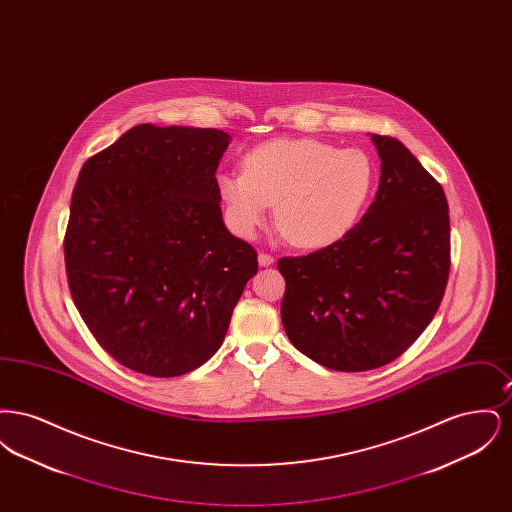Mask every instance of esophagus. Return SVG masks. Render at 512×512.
<instances>
[{"mask_svg":"<svg viewBox=\"0 0 512 512\" xmlns=\"http://www.w3.org/2000/svg\"><path fill=\"white\" fill-rule=\"evenodd\" d=\"M272 263H274V257H272V255H268L265 251L259 253V265H261V267H268V265H272Z\"/></svg>","mask_w":512,"mask_h":512,"instance_id":"34e87169","label":"esophagus"}]
</instances>
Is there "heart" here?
Returning <instances> with one entry per match:
<instances>
[{
  "label": "heart",
  "mask_w": 512,
  "mask_h": 512,
  "mask_svg": "<svg viewBox=\"0 0 512 512\" xmlns=\"http://www.w3.org/2000/svg\"><path fill=\"white\" fill-rule=\"evenodd\" d=\"M374 165L361 149H336L313 138H276L249 149L244 172H220L217 190L234 230L251 238L276 205L274 219L290 244H336L361 217Z\"/></svg>",
  "instance_id": "heart-1"
}]
</instances>
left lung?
<instances>
[{"instance_id": "obj_1", "label": "left lung", "mask_w": 512, "mask_h": 512, "mask_svg": "<svg viewBox=\"0 0 512 512\" xmlns=\"http://www.w3.org/2000/svg\"><path fill=\"white\" fill-rule=\"evenodd\" d=\"M380 157L374 201L336 244L284 257L282 324L318 365L361 372L388 365L426 330L451 267L443 188L390 136H370Z\"/></svg>"}]
</instances>
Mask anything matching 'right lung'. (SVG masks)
I'll return each instance as SVG.
<instances>
[{"label":"right lung","instance_id":"right-lung-1","mask_svg":"<svg viewBox=\"0 0 512 512\" xmlns=\"http://www.w3.org/2000/svg\"><path fill=\"white\" fill-rule=\"evenodd\" d=\"M217 128L138 124L78 174L65 234L74 305L121 365L155 378L219 351L257 253L224 226Z\"/></svg>","mask_w":512,"mask_h":512}]
</instances>
